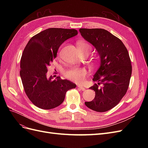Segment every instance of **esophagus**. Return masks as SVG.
Here are the masks:
<instances>
[{
  "instance_id": "esophagus-1",
  "label": "esophagus",
  "mask_w": 148,
  "mask_h": 148,
  "mask_svg": "<svg viewBox=\"0 0 148 148\" xmlns=\"http://www.w3.org/2000/svg\"><path fill=\"white\" fill-rule=\"evenodd\" d=\"M78 88L79 89H81L82 91H84L85 89V88L83 86H82V85H78Z\"/></svg>"
}]
</instances>
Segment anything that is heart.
I'll return each mask as SVG.
<instances>
[{
    "label": "heart",
    "mask_w": 148,
    "mask_h": 148,
    "mask_svg": "<svg viewBox=\"0 0 148 148\" xmlns=\"http://www.w3.org/2000/svg\"><path fill=\"white\" fill-rule=\"evenodd\" d=\"M78 47L80 51H89L90 52L91 47L89 44L84 42H79ZM87 74V70L84 68H77L72 67L65 71V77L73 82L79 83L83 81L85 76Z\"/></svg>",
    "instance_id": "b5f03b06"
}]
</instances>
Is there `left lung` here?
I'll list each match as a JSON object with an SVG mask.
<instances>
[{"mask_svg":"<svg viewBox=\"0 0 148 148\" xmlns=\"http://www.w3.org/2000/svg\"><path fill=\"white\" fill-rule=\"evenodd\" d=\"M79 31L96 48L101 60L92 79L97 83L89 88L95 91V97L84 104L93 110L104 112L117 106L127 91L132 71L130 58L122 41L108 31L101 28Z\"/></svg>","mask_w":148,"mask_h":148,"instance_id":"left-lung-1","label":"left lung"}]
</instances>
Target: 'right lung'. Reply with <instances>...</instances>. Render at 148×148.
Returning a JSON list of instances; mask_svg holds the SVG:
<instances>
[{"label": "right lung", "instance_id": "obj_1", "mask_svg": "<svg viewBox=\"0 0 148 148\" xmlns=\"http://www.w3.org/2000/svg\"><path fill=\"white\" fill-rule=\"evenodd\" d=\"M78 34L75 29L48 28L30 39L22 53L20 77L25 91L33 104L52 109L64 102L66 92L76 84L57 77H47V67L57 56L61 44Z\"/></svg>", "mask_w": 148, "mask_h": 148}]
</instances>
